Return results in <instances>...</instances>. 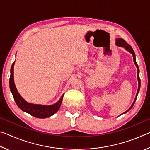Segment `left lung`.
<instances>
[{"label":"left lung","mask_w":150,"mask_h":150,"mask_svg":"<svg viewBox=\"0 0 150 150\" xmlns=\"http://www.w3.org/2000/svg\"><path fill=\"white\" fill-rule=\"evenodd\" d=\"M116 45H118V46H120V47H124L126 50H128L129 52L131 53V54H132V55H133V59H134V63H135V65H136V67H137V69H138V92H137V94H136V98H135V100H134L133 104H132V105L131 107H130V108H129L128 110L126 111L125 112H124V113H126V112H128V111L130 110V109L132 108V106H134V103H135V101H136V100L137 96H138V94L139 91V88H140V79H139V71L138 65H137V63H136L135 53H134V50H133V49H132V47L130 46V45H129V44H128V43H127V42L125 41V40H123V39H121V38H117V39H116Z\"/></svg>","instance_id":"obj_1"}]
</instances>
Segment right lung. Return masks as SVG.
Returning a JSON list of instances; mask_svg holds the SVG:
<instances>
[{"instance_id":"right-lung-1","label":"right lung","mask_w":150,"mask_h":150,"mask_svg":"<svg viewBox=\"0 0 150 150\" xmlns=\"http://www.w3.org/2000/svg\"><path fill=\"white\" fill-rule=\"evenodd\" d=\"M14 62L12 63L11 69V77H10L9 80V85L11 91L12 95H13L14 99L18 106L22 111L26 112L30 114V115L34 116L35 118H45L54 115V114L59 110L60 106L62 105L63 95L62 96V97H61L59 100L58 101L57 103H55V105L50 106L34 105V104L27 103L26 101L24 100L23 98H22V96L20 95V94L18 92V91L16 89V86L14 85L13 75Z\"/></svg>"}]
</instances>
